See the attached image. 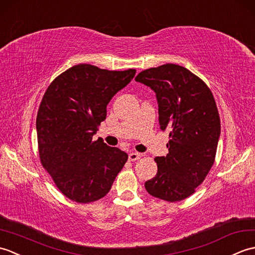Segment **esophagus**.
I'll return each instance as SVG.
<instances>
[{"label": "esophagus", "mask_w": 255, "mask_h": 255, "mask_svg": "<svg viewBox=\"0 0 255 255\" xmlns=\"http://www.w3.org/2000/svg\"><path fill=\"white\" fill-rule=\"evenodd\" d=\"M142 157V154H139V152H129V155H128V159L131 160V161H135V160H137V159H139V158Z\"/></svg>", "instance_id": "esophagus-1"}]
</instances>
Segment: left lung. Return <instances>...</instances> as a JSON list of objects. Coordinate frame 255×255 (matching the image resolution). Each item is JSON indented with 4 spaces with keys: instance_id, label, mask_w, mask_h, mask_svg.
Segmentation results:
<instances>
[{
    "instance_id": "1",
    "label": "left lung",
    "mask_w": 255,
    "mask_h": 255,
    "mask_svg": "<svg viewBox=\"0 0 255 255\" xmlns=\"http://www.w3.org/2000/svg\"><path fill=\"white\" fill-rule=\"evenodd\" d=\"M135 81L155 92L160 128L170 137L168 155L155 158L158 170L145 189L163 201H182L194 193L215 161L220 119L213 94L200 77L172 63L140 72Z\"/></svg>"
}]
</instances>
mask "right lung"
<instances>
[{"instance_id": "add662e5", "label": "right lung", "mask_w": 255, "mask_h": 255, "mask_svg": "<svg viewBox=\"0 0 255 255\" xmlns=\"http://www.w3.org/2000/svg\"><path fill=\"white\" fill-rule=\"evenodd\" d=\"M136 71H108L78 64L50 84L39 107V156L58 189L70 200L90 203L104 197L128 160L127 152L103 139L93 142L106 120L107 105Z\"/></svg>"}]
</instances>
